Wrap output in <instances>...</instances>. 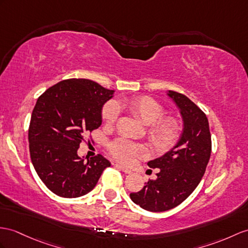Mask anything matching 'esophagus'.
I'll return each instance as SVG.
<instances>
[{"label":"esophagus","mask_w":248,"mask_h":248,"mask_svg":"<svg viewBox=\"0 0 248 248\" xmlns=\"http://www.w3.org/2000/svg\"><path fill=\"white\" fill-rule=\"evenodd\" d=\"M116 166L118 167V168H120L121 170H122L124 173H131L132 171L129 170V168H127V167H124V166H122V165H120V164H116Z\"/></svg>","instance_id":"obj_1"}]
</instances>
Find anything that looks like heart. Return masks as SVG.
<instances>
[{
	"label": "heart",
	"instance_id": "1",
	"mask_svg": "<svg viewBox=\"0 0 248 248\" xmlns=\"http://www.w3.org/2000/svg\"><path fill=\"white\" fill-rule=\"evenodd\" d=\"M119 107L129 111L145 125H147V138L153 147L159 153L171 149L179 140L181 126L173 117H163L164 107L148 95L134 96L119 103ZM119 109L114 103H107L102 109V120L108 125L114 123ZM108 150L114 159L130 164L135 159L146 155V150L141 144L118 139L108 145Z\"/></svg>",
	"mask_w": 248,
	"mask_h": 248
}]
</instances>
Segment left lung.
<instances>
[{"instance_id": "1", "label": "left lung", "mask_w": 248, "mask_h": 248, "mask_svg": "<svg viewBox=\"0 0 248 248\" xmlns=\"http://www.w3.org/2000/svg\"><path fill=\"white\" fill-rule=\"evenodd\" d=\"M168 95L180 108L184 121L182 136L170 152L147 163L159 168L155 181L149 180L130 199L148 211L160 213L178 206L200 183L211 153V136L206 114L186 95L170 90Z\"/></svg>"}]
</instances>
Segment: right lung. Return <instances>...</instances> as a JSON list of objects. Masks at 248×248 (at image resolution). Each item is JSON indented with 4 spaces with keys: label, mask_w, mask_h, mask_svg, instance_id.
I'll list each match as a JSON object with an SVG mask.
<instances>
[{
    "label": "right lung",
    "mask_w": 248,
    "mask_h": 248,
    "mask_svg": "<svg viewBox=\"0 0 248 248\" xmlns=\"http://www.w3.org/2000/svg\"><path fill=\"white\" fill-rule=\"evenodd\" d=\"M112 93L92 80L68 78L38 98L28 129L30 159L40 179L57 196L88 194L110 166L102 155L85 162L77 152L86 132L100 127L102 107Z\"/></svg>",
    "instance_id": "right-lung-1"
}]
</instances>
